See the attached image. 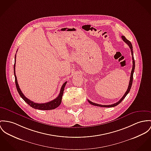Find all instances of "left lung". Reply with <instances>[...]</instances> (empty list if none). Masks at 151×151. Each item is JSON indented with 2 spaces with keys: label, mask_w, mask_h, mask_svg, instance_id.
Instances as JSON below:
<instances>
[{
  "label": "left lung",
  "mask_w": 151,
  "mask_h": 151,
  "mask_svg": "<svg viewBox=\"0 0 151 151\" xmlns=\"http://www.w3.org/2000/svg\"><path fill=\"white\" fill-rule=\"evenodd\" d=\"M122 37V39L123 40V41L128 45V46L130 47V50H131V53H132V60H133V66H132V70L131 71V74H130V81H129V86H128V90H127L125 93L124 95V96L122 97V98L118 101L116 103H115L114 104H110V105H101V104H95V103H93V102L89 101L88 99V102L92 105L93 106H99V107H115L117 106L118 104H119L122 101V100L126 97V96L128 95V93H129L130 90V88H131V87H132V82H133V73H134V68H135V61H134V57H133V47H132V45L131 44V42L127 40L125 36L124 35H122L121 36Z\"/></svg>",
  "instance_id": "left-lung-1"
}]
</instances>
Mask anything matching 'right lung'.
<instances>
[{
    "instance_id": "right-lung-1",
    "label": "right lung",
    "mask_w": 151,
    "mask_h": 151,
    "mask_svg": "<svg viewBox=\"0 0 151 151\" xmlns=\"http://www.w3.org/2000/svg\"><path fill=\"white\" fill-rule=\"evenodd\" d=\"M15 58H16V56L15 57V63H14V76H15V85H16V87L17 89V91L19 93V95L21 96V97L23 99V100L25 101V102H26L29 105H30L32 107L35 109H38V110H53L55 109L56 108H57L60 106V104H61V100H62V96L63 95L64 93V88L65 86L67 84V81H65L62 86L60 93L58 95V96L53 99V101H51L50 102H48L47 103H44V104H38V103H35L34 102L30 101V99H27L24 95L23 93H22L18 81H17V76L15 75Z\"/></svg>"
}]
</instances>
